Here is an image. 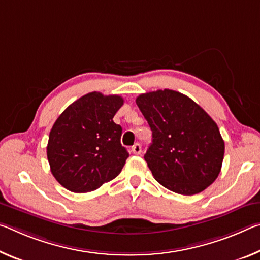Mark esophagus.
<instances>
[{
  "instance_id": "1",
  "label": "esophagus",
  "mask_w": 260,
  "mask_h": 260,
  "mask_svg": "<svg viewBox=\"0 0 260 260\" xmlns=\"http://www.w3.org/2000/svg\"><path fill=\"white\" fill-rule=\"evenodd\" d=\"M132 151H133V154L139 155L140 152H141V145H140V143H135V145L132 147Z\"/></svg>"
}]
</instances>
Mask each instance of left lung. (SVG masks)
Listing matches in <instances>:
<instances>
[{
	"label": "left lung",
	"instance_id": "obj_1",
	"mask_svg": "<svg viewBox=\"0 0 260 260\" xmlns=\"http://www.w3.org/2000/svg\"><path fill=\"white\" fill-rule=\"evenodd\" d=\"M137 104L152 132L145 159L154 178L183 196L213 184L223 162L224 141L207 112L169 89L140 94Z\"/></svg>",
	"mask_w": 260,
	"mask_h": 260
}]
</instances>
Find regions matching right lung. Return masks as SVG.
I'll list each match as a JSON object with an SVG mask.
<instances>
[{"label":"right lung","mask_w":260,"mask_h":260,"mask_svg":"<svg viewBox=\"0 0 260 260\" xmlns=\"http://www.w3.org/2000/svg\"><path fill=\"white\" fill-rule=\"evenodd\" d=\"M122 104L118 94L93 91L56 119L49 132L47 158L52 175L64 188L91 192L120 174L128 152L121 146L122 128L113 117Z\"/></svg>","instance_id":"right-lung-1"}]
</instances>
